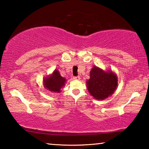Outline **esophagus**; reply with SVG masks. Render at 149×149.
<instances>
[{
  "label": "esophagus",
  "instance_id": "esophagus-1",
  "mask_svg": "<svg viewBox=\"0 0 149 149\" xmlns=\"http://www.w3.org/2000/svg\"><path fill=\"white\" fill-rule=\"evenodd\" d=\"M73 79L75 80H79L80 79V77L79 76H74L73 77Z\"/></svg>",
  "mask_w": 149,
  "mask_h": 149
}]
</instances>
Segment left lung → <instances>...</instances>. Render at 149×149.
<instances>
[{
	"mask_svg": "<svg viewBox=\"0 0 149 149\" xmlns=\"http://www.w3.org/2000/svg\"><path fill=\"white\" fill-rule=\"evenodd\" d=\"M114 73L105 72L97 67H93L90 72V79L87 81V89L95 99L104 100L113 94L118 84Z\"/></svg>",
	"mask_w": 149,
	"mask_h": 149,
	"instance_id": "8db88e82",
	"label": "left lung"
}]
</instances>
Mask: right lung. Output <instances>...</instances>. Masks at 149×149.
<instances>
[{"instance_id": "right-lung-1", "label": "right lung", "mask_w": 149, "mask_h": 149, "mask_svg": "<svg viewBox=\"0 0 149 149\" xmlns=\"http://www.w3.org/2000/svg\"><path fill=\"white\" fill-rule=\"evenodd\" d=\"M65 79L60 75L58 70H54L51 75L49 77L45 78L44 80V85L47 89L50 91L60 93L61 88L65 84Z\"/></svg>"}]
</instances>
